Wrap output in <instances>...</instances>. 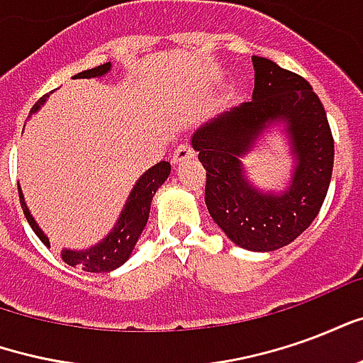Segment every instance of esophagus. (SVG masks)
<instances>
[{
  "instance_id": "obj_1",
  "label": "esophagus",
  "mask_w": 363,
  "mask_h": 363,
  "mask_svg": "<svg viewBox=\"0 0 363 363\" xmlns=\"http://www.w3.org/2000/svg\"><path fill=\"white\" fill-rule=\"evenodd\" d=\"M192 157H194V150H192V145H190V143H181V145L173 151V157H171V161H173L174 165H179V163H182V161H186V159H192Z\"/></svg>"
}]
</instances>
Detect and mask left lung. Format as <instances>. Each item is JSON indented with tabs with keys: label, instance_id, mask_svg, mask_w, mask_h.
Wrapping results in <instances>:
<instances>
[{
	"label": "left lung",
	"instance_id": "obj_1",
	"mask_svg": "<svg viewBox=\"0 0 363 363\" xmlns=\"http://www.w3.org/2000/svg\"><path fill=\"white\" fill-rule=\"evenodd\" d=\"M255 91L241 103L208 120L192 134V147L206 169V206L212 220L241 249L276 251L303 233L327 196L335 142L327 112L303 77L272 60L252 56ZM281 125L294 169L284 191L257 189L240 159L262 135Z\"/></svg>",
	"mask_w": 363,
	"mask_h": 363
}]
</instances>
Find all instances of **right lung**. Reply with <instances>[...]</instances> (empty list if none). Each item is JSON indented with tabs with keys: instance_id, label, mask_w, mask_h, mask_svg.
I'll return each mask as SVG.
<instances>
[{
	"instance_id": "obj_1",
	"label": "right lung",
	"mask_w": 363,
	"mask_h": 363,
	"mask_svg": "<svg viewBox=\"0 0 363 363\" xmlns=\"http://www.w3.org/2000/svg\"><path fill=\"white\" fill-rule=\"evenodd\" d=\"M111 62H106L103 66H96L93 69H85L82 74L74 75V79H93V77H103L111 72ZM48 95L40 96L36 104L30 108V114H35L36 111H40V106L46 103ZM171 174V165L167 161H161L157 165L150 167L145 173L138 179V182L134 184V189L128 196L126 204L120 212V218L114 223V228L106 233V235L95 243L89 249H64L62 251V260L69 264V267H79L85 272H112L114 268L122 267L130 255L134 251L138 239L142 235L143 228L147 223V218H150V208L151 200L155 196L157 189L167 181V177ZM19 198H21V208L25 212V218H27L28 225L33 228L38 239L43 241L46 247H50V241L48 237L44 235V231L38 228V223L33 218V213L28 210L27 202H25V196L19 189Z\"/></svg>"
}]
</instances>
